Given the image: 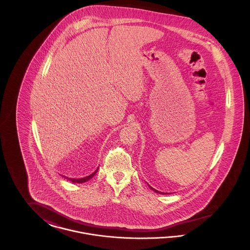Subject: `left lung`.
I'll list each match as a JSON object with an SVG mask.
<instances>
[{
    "mask_svg": "<svg viewBox=\"0 0 250 250\" xmlns=\"http://www.w3.org/2000/svg\"><path fill=\"white\" fill-rule=\"evenodd\" d=\"M148 185V184H147ZM149 186V188L152 189L153 191H155V193H159V194H161V195H166V194H168V193H164V192H160V191L156 190V189H155V188H153L150 185H148ZM171 194V193H170Z\"/></svg>",
    "mask_w": 250,
    "mask_h": 250,
    "instance_id": "left-lung-1",
    "label": "left lung"
}]
</instances>
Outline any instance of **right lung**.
Masks as SVG:
<instances>
[{
	"label": "right lung",
	"instance_id": "1",
	"mask_svg": "<svg viewBox=\"0 0 250 250\" xmlns=\"http://www.w3.org/2000/svg\"><path fill=\"white\" fill-rule=\"evenodd\" d=\"M98 168H99V167L95 169V171H94L93 173H91V174H90V175H88V176L83 177V178H69V177H66V176H64V175H62V177H64L65 179H67L68 181H70L72 183H75V184H82V183H85V182L89 181L90 179L93 178V177L95 176V173L97 172Z\"/></svg>",
	"mask_w": 250,
	"mask_h": 250
}]
</instances>
